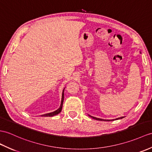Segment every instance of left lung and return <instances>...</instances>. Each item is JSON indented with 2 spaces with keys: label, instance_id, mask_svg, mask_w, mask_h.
<instances>
[{
  "label": "left lung",
  "instance_id": "left-lung-1",
  "mask_svg": "<svg viewBox=\"0 0 152 152\" xmlns=\"http://www.w3.org/2000/svg\"><path fill=\"white\" fill-rule=\"evenodd\" d=\"M89 115L90 117H91V118H93V119H95V120H97V121H115V120H118V119H122V118H124V116H122V117H119V118H116V119H113V120H105V119H102V118H96V117H94V116H91V115Z\"/></svg>",
  "mask_w": 152,
  "mask_h": 152
}]
</instances>
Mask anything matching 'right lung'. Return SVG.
I'll use <instances>...</instances> for the list:
<instances>
[{
	"label": "right lung",
	"instance_id": "obj_1",
	"mask_svg": "<svg viewBox=\"0 0 152 152\" xmlns=\"http://www.w3.org/2000/svg\"><path fill=\"white\" fill-rule=\"evenodd\" d=\"M64 90H65V88H64V89L63 90L62 96H61V104H60V107L57 109V110H56V111L51 112V113H46V114H44V115H42L41 116H53L59 114V113L61 111L62 107H63V100H64Z\"/></svg>",
	"mask_w": 152,
	"mask_h": 152
}]
</instances>
